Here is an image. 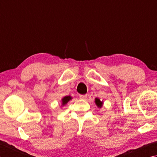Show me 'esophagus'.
<instances>
[{
  "label": "esophagus",
  "instance_id": "esophagus-1",
  "mask_svg": "<svg viewBox=\"0 0 157 157\" xmlns=\"http://www.w3.org/2000/svg\"><path fill=\"white\" fill-rule=\"evenodd\" d=\"M79 98L80 99H82V100H85L87 98V95H80Z\"/></svg>",
  "mask_w": 157,
  "mask_h": 157
}]
</instances>
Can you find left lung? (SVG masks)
I'll return each instance as SVG.
<instances>
[{"instance_id":"obj_1","label":"left lung","mask_w":157,"mask_h":157,"mask_svg":"<svg viewBox=\"0 0 157 157\" xmlns=\"http://www.w3.org/2000/svg\"><path fill=\"white\" fill-rule=\"evenodd\" d=\"M95 104H96V105L98 107H101L102 102L100 100H99V99H98V98L95 99Z\"/></svg>"}]
</instances>
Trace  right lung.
<instances>
[{
    "label": "right lung",
    "mask_w": 157,
    "mask_h": 157,
    "mask_svg": "<svg viewBox=\"0 0 157 157\" xmlns=\"http://www.w3.org/2000/svg\"><path fill=\"white\" fill-rule=\"evenodd\" d=\"M71 99H72V98L70 97V96H66V97H64V98L62 99V104L64 105L66 103H68V101L70 100H71Z\"/></svg>",
    "instance_id": "right-lung-1"
}]
</instances>
